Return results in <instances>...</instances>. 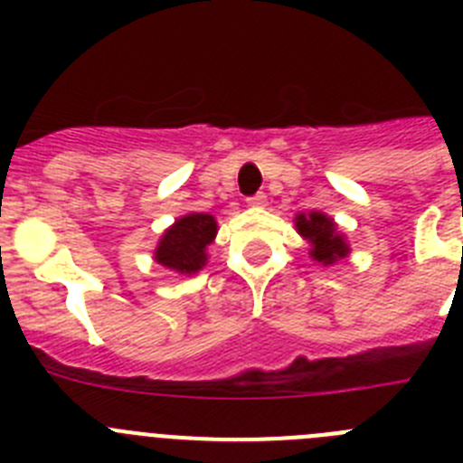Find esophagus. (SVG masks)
I'll list each match as a JSON object with an SVG mask.
<instances>
[{"label":"esophagus","instance_id":"esophagus-1","mask_svg":"<svg viewBox=\"0 0 463 463\" xmlns=\"http://www.w3.org/2000/svg\"><path fill=\"white\" fill-rule=\"evenodd\" d=\"M245 202H248V206L252 208H261V206H267V194H264V192H257V194L248 196Z\"/></svg>","mask_w":463,"mask_h":463}]
</instances>
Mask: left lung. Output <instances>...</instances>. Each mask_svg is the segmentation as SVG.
Segmentation results:
<instances>
[{
    "mask_svg": "<svg viewBox=\"0 0 463 463\" xmlns=\"http://www.w3.org/2000/svg\"><path fill=\"white\" fill-rule=\"evenodd\" d=\"M298 234L310 241V255L322 264H334L347 255V245L343 243V236L336 234L334 220L326 218L325 213H308V215H297Z\"/></svg>",
    "mask_w": 463,
    "mask_h": 463,
    "instance_id": "1",
    "label": "left lung"
}]
</instances>
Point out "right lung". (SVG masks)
<instances>
[{
    "instance_id": "right-lung-1",
    "label": "right lung",
    "mask_w": 463,
    "mask_h": 463,
    "mask_svg": "<svg viewBox=\"0 0 463 463\" xmlns=\"http://www.w3.org/2000/svg\"><path fill=\"white\" fill-rule=\"evenodd\" d=\"M218 224L206 213H190L175 220L174 227L162 236L155 260L178 273H196L206 264V245L213 243Z\"/></svg>"
}]
</instances>
